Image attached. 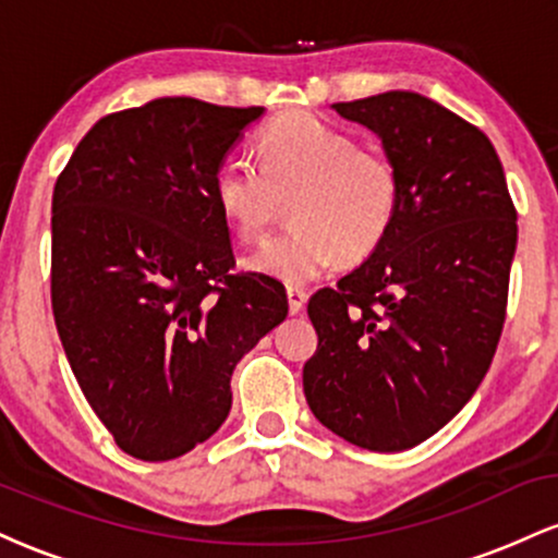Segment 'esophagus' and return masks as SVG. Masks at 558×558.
<instances>
[{"label":"esophagus","instance_id":"esophagus-1","mask_svg":"<svg viewBox=\"0 0 558 558\" xmlns=\"http://www.w3.org/2000/svg\"><path fill=\"white\" fill-rule=\"evenodd\" d=\"M286 296H288V310H291V315H299L301 310H304L306 304V291L299 286H288L286 288Z\"/></svg>","mask_w":558,"mask_h":558}]
</instances>
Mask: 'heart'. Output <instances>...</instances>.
Returning a JSON list of instances; mask_svg holds the SVG:
<instances>
[{
  "mask_svg": "<svg viewBox=\"0 0 558 558\" xmlns=\"http://www.w3.org/2000/svg\"><path fill=\"white\" fill-rule=\"evenodd\" d=\"M213 196L241 241H259L291 204L293 226L243 259L246 270L306 283L332 262L360 265L388 239L401 209V172L386 151L310 112L262 128L257 165L230 159Z\"/></svg>",
  "mask_w": 558,
  "mask_h": 558,
  "instance_id": "heart-1",
  "label": "heart"
}]
</instances>
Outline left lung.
<instances>
[{"mask_svg":"<svg viewBox=\"0 0 558 558\" xmlns=\"http://www.w3.org/2000/svg\"><path fill=\"white\" fill-rule=\"evenodd\" d=\"M332 110L380 136L401 209L373 257L310 299L317 351L304 396L349 444L403 451L457 417L488 373L517 209L488 136L438 101L386 92Z\"/></svg>","mask_w":558,"mask_h":558,"instance_id":"left-lung-1","label":"left lung"}]
</instances>
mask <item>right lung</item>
Masks as SVG:
<instances>
[{
    "label": "right lung",
    "mask_w": 558,
    "mask_h": 558,
    "mask_svg": "<svg viewBox=\"0 0 558 558\" xmlns=\"http://www.w3.org/2000/svg\"><path fill=\"white\" fill-rule=\"evenodd\" d=\"M262 107L165 96L101 118L52 196V312L114 444L183 457L230 412V375L288 315L286 288L233 272L215 172Z\"/></svg>",
    "instance_id": "1"
}]
</instances>
